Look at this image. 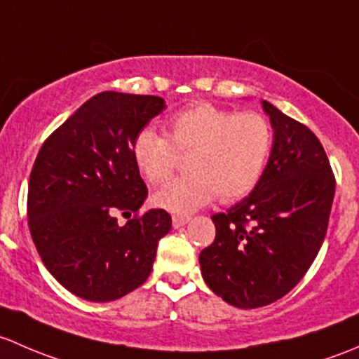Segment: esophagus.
<instances>
[{
	"mask_svg": "<svg viewBox=\"0 0 359 359\" xmlns=\"http://www.w3.org/2000/svg\"><path fill=\"white\" fill-rule=\"evenodd\" d=\"M188 221H190V216H184V214H175V216H172V226L181 228L184 226Z\"/></svg>",
	"mask_w": 359,
	"mask_h": 359,
	"instance_id": "esophagus-1",
	"label": "esophagus"
}]
</instances>
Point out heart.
<instances>
[{
  "instance_id": "b5f03b06",
  "label": "heart",
  "mask_w": 359,
  "mask_h": 359,
  "mask_svg": "<svg viewBox=\"0 0 359 359\" xmlns=\"http://www.w3.org/2000/svg\"><path fill=\"white\" fill-rule=\"evenodd\" d=\"M169 138L143 128L136 133L131 154L140 175L150 184H162L190 155V175L169 181L155 194V204L171 212H191L219 198L235 202L245 197L268 164L273 128L256 110L221 109L212 103H195L172 116Z\"/></svg>"
}]
</instances>
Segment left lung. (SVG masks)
<instances>
[{"label":"left lung","mask_w":359,"mask_h":359,"mask_svg":"<svg viewBox=\"0 0 359 359\" xmlns=\"http://www.w3.org/2000/svg\"><path fill=\"white\" fill-rule=\"evenodd\" d=\"M273 149L252 194L214 214L216 238L201 252L209 289L235 308L278 301L301 282L323 243L335 176L323 145L299 121L262 102Z\"/></svg>","instance_id":"8db88e82"}]
</instances>
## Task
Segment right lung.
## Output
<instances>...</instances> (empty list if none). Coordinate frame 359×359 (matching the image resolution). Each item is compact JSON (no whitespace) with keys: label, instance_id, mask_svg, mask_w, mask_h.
<instances>
[{"label":"right lung","instance_id":"right-lung-1","mask_svg":"<svg viewBox=\"0 0 359 359\" xmlns=\"http://www.w3.org/2000/svg\"><path fill=\"white\" fill-rule=\"evenodd\" d=\"M165 109L152 95L103 91L44 140L32 165L27 217L48 271L77 297L109 302L138 289L171 230L164 209L138 214L149 190L133 140ZM117 213L133 214L126 225Z\"/></svg>","mask_w":359,"mask_h":359}]
</instances>
